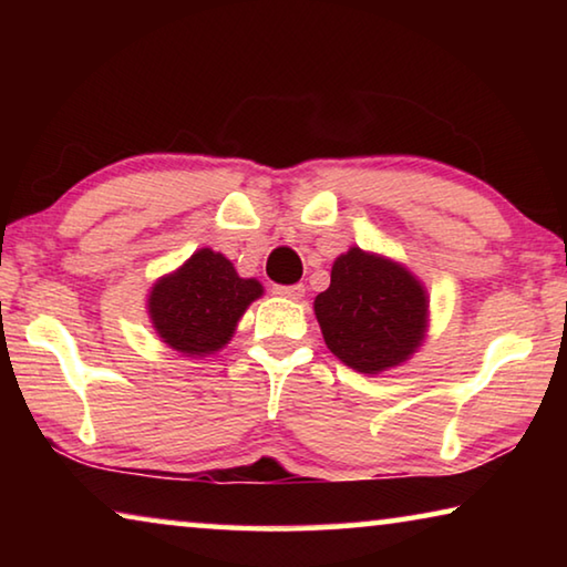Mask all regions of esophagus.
<instances>
[{
    "label": "esophagus",
    "mask_w": 567,
    "mask_h": 567,
    "mask_svg": "<svg viewBox=\"0 0 567 567\" xmlns=\"http://www.w3.org/2000/svg\"><path fill=\"white\" fill-rule=\"evenodd\" d=\"M272 292L277 297H285V300H302V297H305V285H275Z\"/></svg>",
    "instance_id": "34e87169"
}]
</instances>
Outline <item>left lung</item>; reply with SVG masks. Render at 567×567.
Listing matches in <instances>:
<instances>
[{
	"label": "left lung",
	"mask_w": 567,
	"mask_h": 567,
	"mask_svg": "<svg viewBox=\"0 0 567 567\" xmlns=\"http://www.w3.org/2000/svg\"><path fill=\"white\" fill-rule=\"evenodd\" d=\"M315 318L334 358L362 375H380L422 348L430 297L402 262L350 247L332 262L328 290L315 297Z\"/></svg>",
	"instance_id": "8db88e82"
}]
</instances>
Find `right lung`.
I'll list each match as a JSON object with an SVG mask.
<instances>
[{"label": "right lung", "mask_w": 567, "mask_h": 567, "mask_svg": "<svg viewBox=\"0 0 567 567\" xmlns=\"http://www.w3.org/2000/svg\"><path fill=\"white\" fill-rule=\"evenodd\" d=\"M265 287L239 277L223 252L203 247L150 287L147 315L157 338L185 358H207L233 340L247 307Z\"/></svg>", "instance_id": "add662e5"}]
</instances>
